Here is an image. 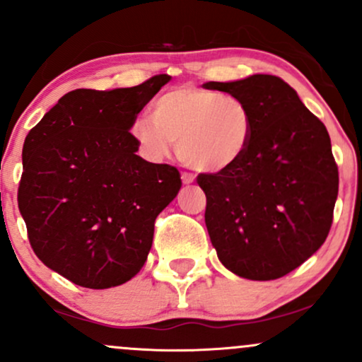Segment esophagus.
<instances>
[{
    "label": "esophagus",
    "mask_w": 362,
    "mask_h": 362,
    "mask_svg": "<svg viewBox=\"0 0 362 362\" xmlns=\"http://www.w3.org/2000/svg\"><path fill=\"white\" fill-rule=\"evenodd\" d=\"M182 182H184V184H185V185L192 184V182H194V175H192V173H187V172H182Z\"/></svg>",
    "instance_id": "1"
}]
</instances>
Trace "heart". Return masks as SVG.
<instances>
[{
  "instance_id": "b5f03b06",
  "label": "heart",
  "mask_w": 362,
  "mask_h": 362,
  "mask_svg": "<svg viewBox=\"0 0 362 362\" xmlns=\"http://www.w3.org/2000/svg\"><path fill=\"white\" fill-rule=\"evenodd\" d=\"M250 103L231 93L182 85L165 91L151 105V119H136L132 136L144 155L160 160L170 144L195 172L221 173L243 160L255 136Z\"/></svg>"
}]
</instances>
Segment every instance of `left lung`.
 I'll return each mask as SVG.
<instances>
[{"instance_id":"left-lung-1","label":"left lung","mask_w":362,"mask_h":362,"mask_svg":"<svg viewBox=\"0 0 362 362\" xmlns=\"http://www.w3.org/2000/svg\"><path fill=\"white\" fill-rule=\"evenodd\" d=\"M202 86L243 98L257 119L252 146L236 167L197 177L211 243L236 276L279 279L308 260L330 231L339 192L330 136L272 74Z\"/></svg>"}]
</instances>
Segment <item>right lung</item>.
Here are the masks:
<instances>
[{"label": "right lung", "mask_w": 362, "mask_h": 362, "mask_svg": "<svg viewBox=\"0 0 362 362\" xmlns=\"http://www.w3.org/2000/svg\"><path fill=\"white\" fill-rule=\"evenodd\" d=\"M168 74L132 88L73 90L23 143L18 209L28 242L74 284L107 289L136 276L155 219L182 187L175 167L136 155L131 127Z\"/></svg>", "instance_id": "right-lung-1"}]
</instances>
